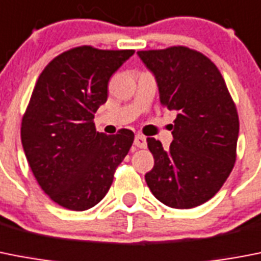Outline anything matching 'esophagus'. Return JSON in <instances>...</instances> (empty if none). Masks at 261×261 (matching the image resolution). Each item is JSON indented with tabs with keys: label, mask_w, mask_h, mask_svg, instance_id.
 I'll use <instances>...</instances> for the list:
<instances>
[{
	"label": "esophagus",
	"mask_w": 261,
	"mask_h": 261,
	"mask_svg": "<svg viewBox=\"0 0 261 261\" xmlns=\"http://www.w3.org/2000/svg\"><path fill=\"white\" fill-rule=\"evenodd\" d=\"M134 144H135V147H138V148H146V146H147L146 137H143V135H141V134L135 135Z\"/></svg>",
	"instance_id": "34e87169"
}]
</instances>
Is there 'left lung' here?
Segmentation results:
<instances>
[{
  "mask_svg": "<svg viewBox=\"0 0 261 261\" xmlns=\"http://www.w3.org/2000/svg\"><path fill=\"white\" fill-rule=\"evenodd\" d=\"M137 54L154 74L162 106L178 113L168 150L147 138L155 163L146 183L171 208L198 207L222 188L233 168L236 106L215 63L201 53L172 46Z\"/></svg>",
  "mask_w": 261,
  "mask_h": 261,
  "instance_id": "obj_1",
  "label": "left lung"
}]
</instances>
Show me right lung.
<instances>
[{
	"instance_id": "add662e5",
	"label": "right lung",
	"mask_w": 261,
	"mask_h": 261,
	"mask_svg": "<svg viewBox=\"0 0 261 261\" xmlns=\"http://www.w3.org/2000/svg\"><path fill=\"white\" fill-rule=\"evenodd\" d=\"M133 54L74 47L56 57L37 81L21 141L38 185L61 207L85 211L98 204L134 142L131 130L106 135L93 122L107 100L111 75Z\"/></svg>"
}]
</instances>
